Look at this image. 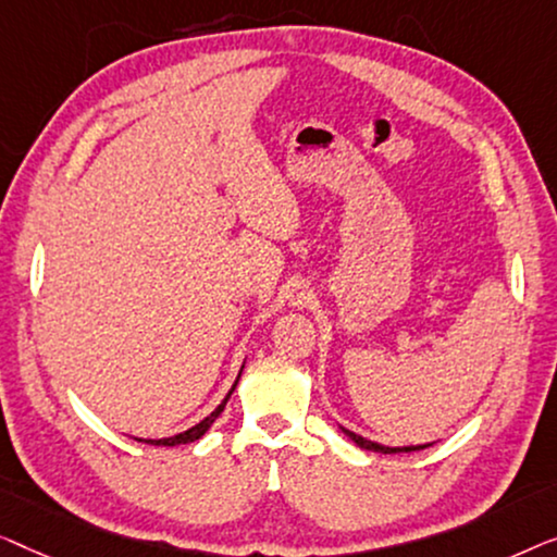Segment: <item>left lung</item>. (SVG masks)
<instances>
[{"label": "left lung", "instance_id": "8db88e82", "mask_svg": "<svg viewBox=\"0 0 557 557\" xmlns=\"http://www.w3.org/2000/svg\"><path fill=\"white\" fill-rule=\"evenodd\" d=\"M348 438H354V442L360 446V449H368V451H381V454H398V451H417V449H426L429 444L424 446H383V444H375V442H368V438L358 436L354 432H348V429H343Z\"/></svg>", "mask_w": 557, "mask_h": 557}]
</instances>
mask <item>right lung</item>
<instances>
[{"label": "right lung", "mask_w": 557, "mask_h": 557, "mask_svg": "<svg viewBox=\"0 0 557 557\" xmlns=\"http://www.w3.org/2000/svg\"><path fill=\"white\" fill-rule=\"evenodd\" d=\"M237 381H239V375H237ZM237 381H234V386L230 388V394H226V398H224V401H222V404H219V406H216V409H214V411H211L207 419H203V421H199V424H197V426L186 429V432H184V434H176V436H169V438H138V442H146V444H156V446H176V444H189V442H197V438H201L203 434H207V429H209L211 424H214V421H216V417H219V413H222V411H224V406H226V401H230L232 391H234V388H237Z\"/></svg>", "instance_id": "1"}]
</instances>
